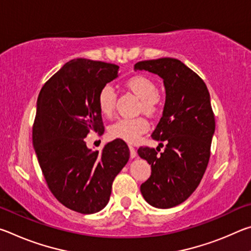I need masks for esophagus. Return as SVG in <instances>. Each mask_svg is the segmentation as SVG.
I'll list each match as a JSON object with an SVG mask.
<instances>
[{"label": "esophagus", "instance_id": "obj_1", "mask_svg": "<svg viewBox=\"0 0 251 251\" xmlns=\"http://www.w3.org/2000/svg\"><path fill=\"white\" fill-rule=\"evenodd\" d=\"M128 147H129V151H130V157H131V158H135V157L137 156V151H136L135 147L131 146V145H129Z\"/></svg>", "mask_w": 251, "mask_h": 251}]
</instances>
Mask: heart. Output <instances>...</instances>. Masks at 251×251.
Returning <instances> with one entry per match:
<instances>
[{"mask_svg":"<svg viewBox=\"0 0 251 251\" xmlns=\"http://www.w3.org/2000/svg\"><path fill=\"white\" fill-rule=\"evenodd\" d=\"M126 86L141 99L139 109L151 116L158 115L164 109L165 100L158 92L157 85L151 77L145 75H135L127 79ZM116 103V93L110 85L100 88L97 95V106L104 116H110ZM150 124L145 117L120 118L109 126V135L128 143H136L141 136L148 130Z\"/></svg>","mask_w":251,"mask_h":251,"instance_id":"1","label":"heart"}]
</instances>
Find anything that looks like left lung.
I'll return each instance as SVG.
<instances>
[{"mask_svg":"<svg viewBox=\"0 0 251 251\" xmlns=\"http://www.w3.org/2000/svg\"><path fill=\"white\" fill-rule=\"evenodd\" d=\"M134 70L159 75L166 88V101L151 138L166 143L165 151L142 146L138 155L151 167L141 185L152 207H175L184 202L201 182L210 157L215 115L203 80L179 59L163 57L136 63ZM159 146H164L163 143Z\"/></svg>","mask_w":251,"mask_h":251,"instance_id":"8db88e82","label":"left lung"}]
</instances>
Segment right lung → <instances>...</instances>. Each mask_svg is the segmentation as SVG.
I'll list each match as a JSON object with an SVG mask.
<instances>
[{
	"label": "right lung",
	"instance_id": "right-lung-1",
	"mask_svg": "<svg viewBox=\"0 0 251 251\" xmlns=\"http://www.w3.org/2000/svg\"><path fill=\"white\" fill-rule=\"evenodd\" d=\"M120 66L86 58L72 59L46 82L37 97L33 146L50 193L65 207L94 214L109 201L112 184L129 159L122 139L101 152L84 138L103 134L97 106L100 88L115 79Z\"/></svg>",
	"mask_w": 251,
	"mask_h": 251
}]
</instances>
